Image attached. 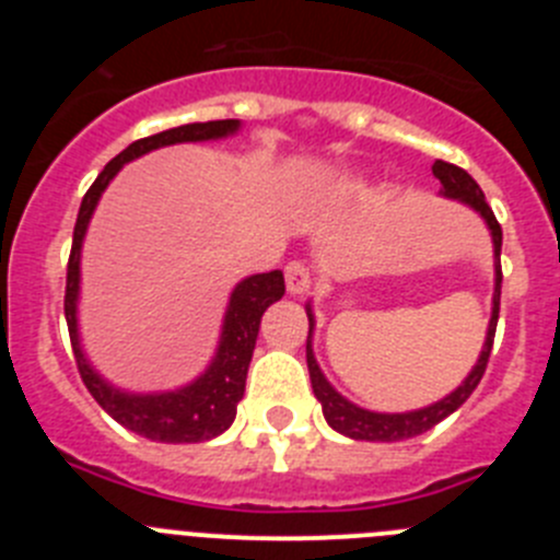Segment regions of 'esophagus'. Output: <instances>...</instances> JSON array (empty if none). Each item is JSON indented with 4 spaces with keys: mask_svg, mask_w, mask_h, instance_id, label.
Here are the masks:
<instances>
[{
    "mask_svg": "<svg viewBox=\"0 0 560 560\" xmlns=\"http://www.w3.org/2000/svg\"><path fill=\"white\" fill-rule=\"evenodd\" d=\"M285 289H289V294H294V296L305 294V291L311 289L308 266L300 264V260H294V264L285 266Z\"/></svg>",
    "mask_w": 560,
    "mask_h": 560,
    "instance_id": "esophagus-1",
    "label": "esophagus"
}]
</instances>
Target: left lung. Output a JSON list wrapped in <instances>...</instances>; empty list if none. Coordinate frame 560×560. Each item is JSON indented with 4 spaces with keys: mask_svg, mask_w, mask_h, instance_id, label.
Returning <instances> with one entry per match:
<instances>
[{
    "mask_svg": "<svg viewBox=\"0 0 560 560\" xmlns=\"http://www.w3.org/2000/svg\"><path fill=\"white\" fill-rule=\"evenodd\" d=\"M434 179H440V196L443 199L463 201V205L471 207L474 212L482 215V221L491 230L493 241V308H491V323H488V334H485V345L479 350L477 364L471 368V373L465 375V381L459 384L454 393H448L446 398L434 400L423 409H412V412H370V409L355 407L353 400H348L341 393H336L330 387V381L325 378V373L319 370L314 359V308L311 303L305 305V314H308V341H305V359H308V373H311V387H314L316 400L323 404V415L328 420V427L336 429L345 438L353 440H370V443H398V440L418 438V434L429 432L432 427H438L440 420L448 418L452 412H457L463 407L468 395L477 389V384L482 381L485 368H488V355L493 348V334H497V319H499V294H502V264H499V255H502V226H499L497 215L485 201V192L477 182L463 171V167L452 165V162L438 160L432 165Z\"/></svg>",
    "mask_w": 560,
    "mask_h": 560,
    "instance_id": "left-lung-1",
    "label": "left lung"
}]
</instances>
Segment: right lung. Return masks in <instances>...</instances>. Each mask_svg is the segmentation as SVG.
Returning a JSON list of instances; mask_svg holds the SVG:
<instances>
[{"label":"right lung","mask_w":560,"mask_h":560,"mask_svg":"<svg viewBox=\"0 0 560 560\" xmlns=\"http://www.w3.org/2000/svg\"><path fill=\"white\" fill-rule=\"evenodd\" d=\"M241 128V120H210L190 122V126L167 128V131L153 133L145 140H137L114 156L95 185L89 187L78 210L75 232H72V252H69L67 266V296H63V314H67L69 339L75 350L78 370L92 393V398L112 415L120 427L142 434L156 443H201L224 434L232 427L237 412V400L244 398L246 373H249L252 350H255L257 330H260V316L285 294L283 271H266V275L244 277L232 289L230 303H226L224 325H221L219 348L199 378L179 389L167 393H128V389L114 387L112 381L103 378L92 361L86 359L81 345V330H78V300H81V252L83 237H86L89 221L95 215V207L101 201L108 182L122 171L131 160H140L156 148L176 145V142H207L224 140Z\"/></svg>","instance_id":"obj_1"}]
</instances>
